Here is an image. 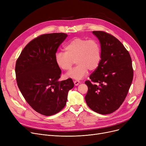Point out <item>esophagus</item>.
Segmentation results:
<instances>
[{
  "label": "esophagus",
  "instance_id": "esophagus-1",
  "mask_svg": "<svg viewBox=\"0 0 146 146\" xmlns=\"http://www.w3.org/2000/svg\"><path fill=\"white\" fill-rule=\"evenodd\" d=\"M79 83H80L79 80H74V84L75 86H78Z\"/></svg>",
  "mask_w": 146,
  "mask_h": 146
}]
</instances>
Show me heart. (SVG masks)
<instances>
[{
	"mask_svg": "<svg viewBox=\"0 0 146 146\" xmlns=\"http://www.w3.org/2000/svg\"><path fill=\"white\" fill-rule=\"evenodd\" d=\"M66 52L56 53L55 61L61 70L68 71L74 63L77 64L72 70L66 74V77L74 79H80L85 76L88 69L95 70L101 60V46L95 39L88 40L76 38L67 42L64 47Z\"/></svg>",
	"mask_w": 146,
	"mask_h": 146,
	"instance_id": "b5f03b06",
	"label": "heart"
}]
</instances>
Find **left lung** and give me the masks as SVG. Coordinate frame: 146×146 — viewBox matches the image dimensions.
Returning a JSON list of instances; mask_svg holds the SVG:
<instances>
[{
	"mask_svg": "<svg viewBox=\"0 0 146 146\" xmlns=\"http://www.w3.org/2000/svg\"><path fill=\"white\" fill-rule=\"evenodd\" d=\"M101 42V60L92 73L85 101L89 108L101 114L117 110L124 101L133 79L132 61L129 52L114 36L95 31Z\"/></svg>",
	"mask_w": 146,
	"mask_h": 146,
	"instance_id": "left-lung-1",
	"label": "left lung"
}]
</instances>
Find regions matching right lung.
Here are the masks:
<instances>
[{"mask_svg": "<svg viewBox=\"0 0 146 146\" xmlns=\"http://www.w3.org/2000/svg\"><path fill=\"white\" fill-rule=\"evenodd\" d=\"M67 35L42 34L31 41L22 51L15 66L18 86L28 104L45 116L63 109L69 90L74 86L71 78L58 81L61 69L55 55Z\"/></svg>", "mask_w": 146, "mask_h": 146, "instance_id": "right-lung-1", "label": "right lung"}]
</instances>
